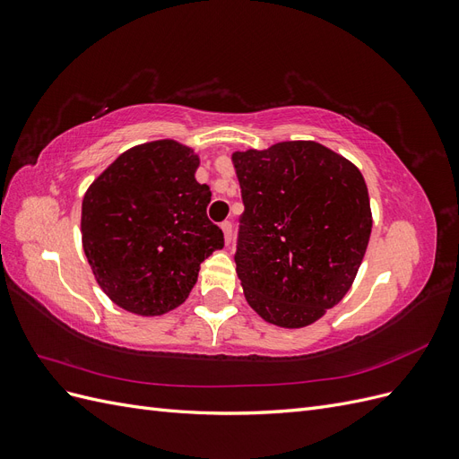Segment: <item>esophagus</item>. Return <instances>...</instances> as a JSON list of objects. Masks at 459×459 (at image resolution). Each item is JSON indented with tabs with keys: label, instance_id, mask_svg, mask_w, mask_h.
I'll list each match as a JSON object with an SVG mask.
<instances>
[{
	"label": "esophagus",
	"instance_id": "esophagus-1",
	"mask_svg": "<svg viewBox=\"0 0 459 459\" xmlns=\"http://www.w3.org/2000/svg\"><path fill=\"white\" fill-rule=\"evenodd\" d=\"M221 231H224V239H226V243L230 245L231 243V238H233V226H231V221H221Z\"/></svg>",
	"mask_w": 459,
	"mask_h": 459
}]
</instances>
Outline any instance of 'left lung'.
I'll return each mask as SVG.
<instances>
[{
    "label": "left lung",
    "instance_id": "1",
    "mask_svg": "<svg viewBox=\"0 0 459 459\" xmlns=\"http://www.w3.org/2000/svg\"><path fill=\"white\" fill-rule=\"evenodd\" d=\"M245 212L238 275L251 308L280 327L314 324L351 289L371 233L356 166L316 142L233 152Z\"/></svg>",
    "mask_w": 459,
    "mask_h": 459
}]
</instances>
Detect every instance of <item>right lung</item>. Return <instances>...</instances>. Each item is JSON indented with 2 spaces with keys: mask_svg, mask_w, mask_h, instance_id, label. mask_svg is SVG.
<instances>
[{
  "mask_svg": "<svg viewBox=\"0 0 459 459\" xmlns=\"http://www.w3.org/2000/svg\"><path fill=\"white\" fill-rule=\"evenodd\" d=\"M193 149L160 140L128 149L82 201V245L97 283L140 316L174 310L197 283L201 262L224 247L206 216Z\"/></svg>",
  "mask_w": 459,
  "mask_h": 459,
  "instance_id": "right-lung-1",
  "label": "right lung"
}]
</instances>
